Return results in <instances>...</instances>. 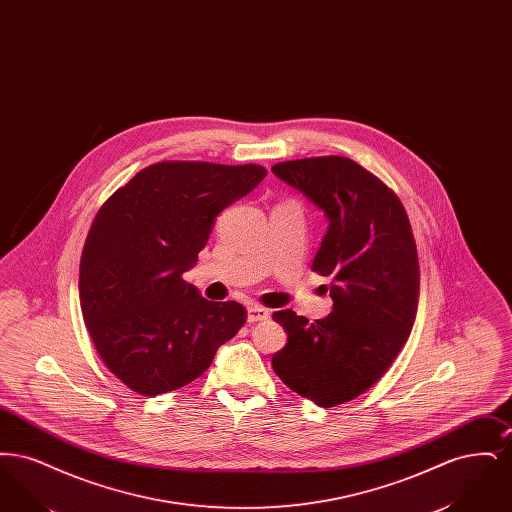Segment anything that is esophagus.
<instances>
[{"mask_svg": "<svg viewBox=\"0 0 512 512\" xmlns=\"http://www.w3.org/2000/svg\"><path fill=\"white\" fill-rule=\"evenodd\" d=\"M268 317H270L268 309L261 305H251L247 309V322H259V320H267Z\"/></svg>", "mask_w": 512, "mask_h": 512, "instance_id": "1", "label": "esophagus"}]
</instances>
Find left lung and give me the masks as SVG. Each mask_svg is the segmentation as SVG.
<instances>
[{
	"label": "left lung",
	"mask_w": 512,
	"mask_h": 512,
	"mask_svg": "<svg viewBox=\"0 0 512 512\" xmlns=\"http://www.w3.org/2000/svg\"><path fill=\"white\" fill-rule=\"evenodd\" d=\"M272 172L330 220L313 270L332 276L334 299L315 322L290 309L272 315L288 334L272 368L301 397L336 407L372 388L409 340L420 292L411 222L395 192L353 159L307 157Z\"/></svg>",
	"instance_id": "obj_1"
}]
</instances>
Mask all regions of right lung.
I'll return each mask as SVG.
<instances>
[{
    "label": "right lung",
    "mask_w": 512,
    "mask_h": 512,
    "mask_svg": "<svg viewBox=\"0 0 512 512\" xmlns=\"http://www.w3.org/2000/svg\"><path fill=\"white\" fill-rule=\"evenodd\" d=\"M267 174L261 165L161 161L111 195L80 257V307L101 361L153 397L199 378L245 324L236 301H207L182 274L213 220Z\"/></svg>",
    "instance_id": "add662e5"
}]
</instances>
